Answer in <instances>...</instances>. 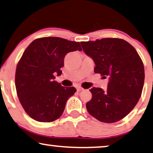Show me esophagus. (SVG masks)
<instances>
[{
  "instance_id": "esophagus-1",
  "label": "esophagus",
  "mask_w": 153,
  "mask_h": 153,
  "mask_svg": "<svg viewBox=\"0 0 153 153\" xmlns=\"http://www.w3.org/2000/svg\"><path fill=\"white\" fill-rule=\"evenodd\" d=\"M82 90H84V89L82 87H78L77 88V91H82Z\"/></svg>"
}]
</instances>
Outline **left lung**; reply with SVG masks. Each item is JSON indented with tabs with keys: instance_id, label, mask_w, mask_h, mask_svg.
<instances>
[{
	"instance_id": "8db88e82",
	"label": "left lung",
	"mask_w": 153,
	"mask_h": 153,
	"mask_svg": "<svg viewBox=\"0 0 153 153\" xmlns=\"http://www.w3.org/2000/svg\"><path fill=\"white\" fill-rule=\"evenodd\" d=\"M86 54L95 62L94 72L109 76L107 89L93 87L86 107L101 122L111 123L126 117L136 106L143 89V62L135 48L119 38H103L80 42Z\"/></svg>"
}]
</instances>
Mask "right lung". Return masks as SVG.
<instances>
[{
    "label": "right lung",
    "mask_w": 153,
    "mask_h": 153,
    "mask_svg": "<svg viewBox=\"0 0 153 153\" xmlns=\"http://www.w3.org/2000/svg\"><path fill=\"white\" fill-rule=\"evenodd\" d=\"M77 50L82 51L79 42L55 36L36 39L25 50L16 66L15 85L19 101L32 119L48 123L62 116L76 89L62 87L55 76L62 74L66 55Z\"/></svg>",
    "instance_id": "add662e5"
}]
</instances>
